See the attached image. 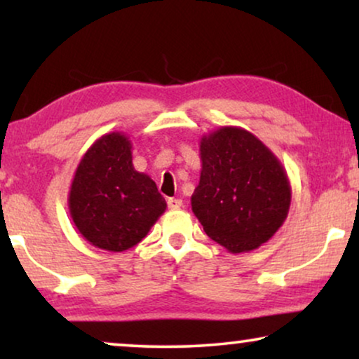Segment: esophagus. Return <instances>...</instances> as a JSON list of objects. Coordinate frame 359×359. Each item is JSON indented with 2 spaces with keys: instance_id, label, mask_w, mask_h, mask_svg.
I'll use <instances>...</instances> for the list:
<instances>
[{
  "instance_id": "1",
  "label": "esophagus",
  "mask_w": 359,
  "mask_h": 359,
  "mask_svg": "<svg viewBox=\"0 0 359 359\" xmlns=\"http://www.w3.org/2000/svg\"><path fill=\"white\" fill-rule=\"evenodd\" d=\"M166 203H168L170 209H180L181 205H183V201L178 199V198H170L168 201H166Z\"/></svg>"
}]
</instances>
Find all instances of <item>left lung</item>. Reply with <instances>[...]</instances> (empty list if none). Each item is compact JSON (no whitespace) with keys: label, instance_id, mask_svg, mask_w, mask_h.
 Segmentation results:
<instances>
[{"label":"left lung","instance_id":"obj_1","mask_svg":"<svg viewBox=\"0 0 359 359\" xmlns=\"http://www.w3.org/2000/svg\"><path fill=\"white\" fill-rule=\"evenodd\" d=\"M191 204L204 232L232 253L250 252L281 227L291 204L286 171L257 137L222 127L201 142Z\"/></svg>","mask_w":359,"mask_h":359}]
</instances>
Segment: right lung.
<instances>
[{"label":"right lung","mask_w":359,"mask_h":359,"mask_svg":"<svg viewBox=\"0 0 359 359\" xmlns=\"http://www.w3.org/2000/svg\"><path fill=\"white\" fill-rule=\"evenodd\" d=\"M166 203L149 176L134 170L130 142L117 132L101 137L78 165L70 214L95 247L124 252L149 233Z\"/></svg>","instance_id":"1"}]
</instances>
